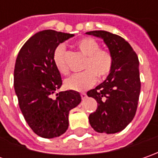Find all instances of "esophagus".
<instances>
[{
  "label": "esophagus",
  "instance_id": "esophagus-1",
  "mask_svg": "<svg viewBox=\"0 0 158 158\" xmlns=\"http://www.w3.org/2000/svg\"><path fill=\"white\" fill-rule=\"evenodd\" d=\"M81 97H82V100H84L87 98V94L86 93H81Z\"/></svg>",
  "mask_w": 158,
  "mask_h": 158
}]
</instances>
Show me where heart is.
Segmentation results:
<instances>
[{
  "label": "heart",
  "mask_w": 158,
  "mask_h": 158,
  "mask_svg": "<svg viewBox=\"0 0 158 158\" xmlns=\"http://www.w3.org/2000/svg\"><path fill=\"white\" fill-rule=\"evenodd\" d=\"M80 52L87 56L81 74L75 75L65 81L66 88L74 91H84L91 88L98 79H104L112 69L113 57L111 52L100 49L97 40L92 38H83L76 43ZM52 60L57 70L63 76L69 73L66 61V49L63 45H59L52 54Z\"/></svg>",
  "instance_id": "obj_1"
}]
</instances>
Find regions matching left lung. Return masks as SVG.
I'll return each mask as SVG.
<instances>
[{"instance_id": "obj_1", "label": "left lung", "mask_w": 158, "mask_h": 158, "mask_svg": "<svg viewBox=\"0 0 158 158\" xmlns=\"http://www.w3.org/2000/svg\"><path fill=\"white\" fill-rule=\"evenodd\" d=\"M103 39L113 57V66L106 81L87 92L98 103L89 116L91 127L98 133L115 134L132 121L141 91L139 60L127 41L106 31L86 32Z\"/></svg>"}]
</instances>
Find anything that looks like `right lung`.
Returning <instances> with one entry per match:
<instances>
[{
	"label": "right lung",
	"mask_w": 158,
	"mask_h": 158,
	"mask_svg": "<svg viewBox=\"0 0 158 158\" xmlns=\"http://www.w3.org/2000/svg\"><path fill=\"white\" fill-rule=\"evenodd\" d=\"M74 34L45 30L33 35L22 46L14 70V87L18 105L29 127L43 138L63 135L69 127V113L82 101L74 90L60 91V72L52 54L60 43Z\"/></svg>",
	"instance_id": "obj_1"
}]
</instances>
